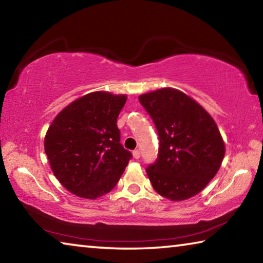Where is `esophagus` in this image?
<instances>
[{
  "label": "esophagus",
  "mask_w": 263,
  "mask_h": 263,
  "mask_svg": "<svg viewBox=\"0 0 263 263\" xmlns=\"http://www.w3.org/2000/svg\"><path fill=\"white\" fill-rule=\"evenodd\" d=\"M133 158L135 159H139L140 158V152L138 149H136V151H133Z\"/></svg>",
  "instance_id": "esophagus-1"
}]
</instances>
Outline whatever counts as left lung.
Wrapping results in <instances>:
<instances>
[{"instance_id": "obj_1", "label": "left lung", "mask_w": 263, "mask_h": 263, "mask_svg": "<svg viewBox=\"0 0 263 263\" xmlns=\"http://www.w3.org/2000/svg\"><path fill=\"white\" fill-rule=\"evenodd\" d=\"M139 102L159 135L158 158L146 168L154 190L171 201L201 193L225 155L215 121L197 102L173 88L140 95Z\"/></svg>"}]
</instances>
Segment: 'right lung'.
<instances>
[{"instance_id":"1","label":"right lung","mask_w":263,"mask_h":263,"mask_svg":"<svg viewBox=\"0 0 263 263\" xmlns=\"http://www.w3.org/2000/svg\"><path fill=\"white\" fill-rule=\"evenodd\" d=\"M125 95L95 91L66 106L45 136L53 174L70 193L95 199L115 188L132 158L121 144Z\"/></svg>"}]
</instances>
